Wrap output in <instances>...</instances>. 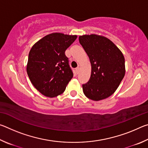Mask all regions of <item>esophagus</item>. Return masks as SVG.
Returning <instances> with one entry per match:
<instances>
[{
	"mask_svg": "<svg viewBox=\"0 0 148 148\" xmlns=\"http://www.w3.org/2000/svg\"><path fill=\"white\" fill-rule=\"evenodd\" d=\"M79 67H77V68H76V73L77 74H78V72H79Z\"/></svg>",
	"mask_w": 148,
	"mask_h": 148,
	"instance_id": "obj_1",
	"label": "esophagus"
}]
</instances>
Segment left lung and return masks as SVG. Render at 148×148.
I'll return each instance as SVG.
<instances>
[{
    "instance_id": "8db88e82",
    "label": "left lung",
    "mask_w": 148,
    "mask_h": 148,
    "mask_svg": "<svg viewBox=\"0 0 148 148\" xmlns=\"http://www.w3.org/2000/svg\"><path fill=\"white\" fill-rule=\"evenodd\" d=\"M91 64V77L82 85L84 95L95 101L108 98L116 91L125 74V58L110 40L97 34L79 36Z\"/></svg>"
}]
</instances>
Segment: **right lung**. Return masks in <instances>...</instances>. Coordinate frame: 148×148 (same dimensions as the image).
I'll return each mask as SVG.
<instances>
[{"label": "right lung", "mask_w": 148, "mask_h": 148, "mask_svg": "<svg viewBox=\"0 0 148 148\" xmlns=\"http://www.w3.org/2000/svg\"><path fill=\"white\" fill-rule=\"evenodd\" d=\"M76 38V35L54 32L43 37L30 50L27 74L34 87L44 96L62 94L73 77L65 51Z\"/></svg>", "instance_id": "right-lung-1"}]
</instances>
